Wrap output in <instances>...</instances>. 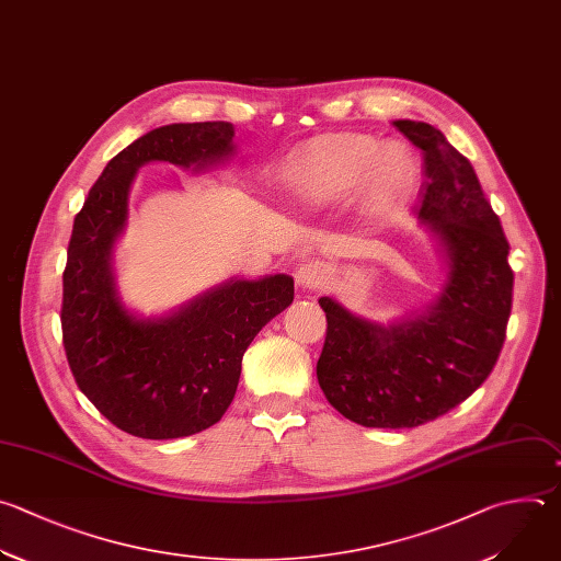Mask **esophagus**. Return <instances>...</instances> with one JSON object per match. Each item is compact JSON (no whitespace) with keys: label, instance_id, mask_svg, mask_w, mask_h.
I'll list each match as a JSON object with an SVG mask.
<instances>
[{"label":"esophagus","instance_id":"34e87169","mask_svg":"<svg viewBox=\"0 0 561 561\" xmlns=\"http://www.w3.org/2000/svg\"><path fill=\"white\" fill-rule=\"evenodd\" d=\"M297 277V286L301 290H317L325 284L328 275H325V266L319 264V262H308V264H301L295 273Z\"/></svg>","mask_w":561,"mask_h":561}]
</instances>
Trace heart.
<instances>
[{
	"mask_svg": "<svg viewBox=\"0 0 561 561\" xmlns=\"http://www.w3.org/2000/svg\"><path fill=\"white\" fill-rule=\"evenodd\" d=\"M410 175L403 145H379L363 134H323L308 140L286 171L293 201L306 209H323L345 201L365 180L369 196L388 203L401 194Z\"/></svg>",
	"mask_w": 561,
	"mask_h": 561,
	"instance_id": "heart-1",
	"label": "heart"
}]
</instances>
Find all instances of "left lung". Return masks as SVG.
Masks as SVG:
<instances>
[{
	"instance_id": "8db88e82",
	"label": "left lung",
	"mask_w": 561,
	"mask_h": 561,
	"mask_svg": "<svg viewBox=\"0 0 561 561\" xmlns=\"http://www.w3.org/2000/svg\"><path fill=\"white\" fill-rule=\"evenodd\" d=\"M394 127L423 149L427 182L416 216L438 242L443 288L425 310L392 323L319 299L328 319L319 386L339 414L383 430L425 425L486 381L513 297L508 242L471 162L430 123L401 118Z\"/></svg>"
}]
</instances>
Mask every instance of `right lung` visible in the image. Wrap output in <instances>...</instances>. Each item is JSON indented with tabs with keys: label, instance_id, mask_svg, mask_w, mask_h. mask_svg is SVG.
<instances>
[{
	"label": "right lung",
	"instance_id": "right-lung-1",
	"mask_svg": "<svg viewBox=\"0 0 561 561\" xmlns=\"http://www.w3.org/2000/svg\"><path fill=\"white\" fill-rule=\"evenodd\" d=\"M225 121L156 127L116 153L75 218L64 271V347L79 390L118 430L149 440L198 434L229 410L242 356L293 304L290 275L229 282L169 314L131 312L116 286L114 244L125 231L136 171L171 162L205 171L233 158Z\"/></svg>",
	"mask_w": 561,
	"mask_h": 561
}]
</instances>
